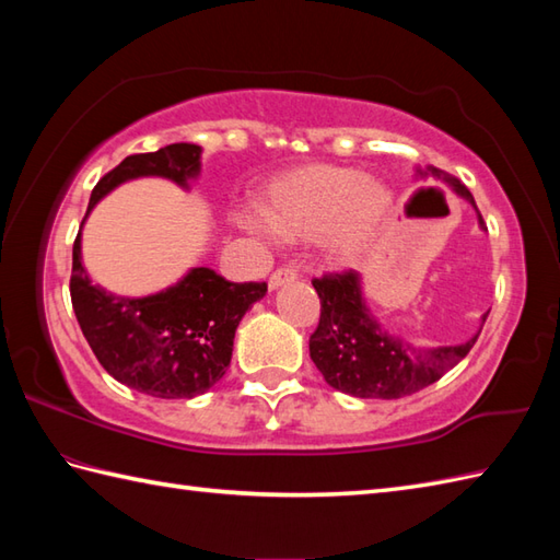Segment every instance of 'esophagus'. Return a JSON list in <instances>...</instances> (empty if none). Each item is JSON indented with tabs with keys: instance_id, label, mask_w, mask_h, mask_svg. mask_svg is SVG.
<instances>
[{
	"instance_id": "obj_1",
	"label": "esophagus",
	"mask_w": 560,
	"mask_h": 560,
	"mask_svg": "<svg viewBox=\"0 0 560 560\" xmlns=\"http://www.w3.org/2000/svg\"><path fill=\"white\" fill-rule=\"evenodd\" d=\"M293 281H299V269L281 267L269 277V291H277L283 287V283H293Z\"/></svg>"
}]
</instances>
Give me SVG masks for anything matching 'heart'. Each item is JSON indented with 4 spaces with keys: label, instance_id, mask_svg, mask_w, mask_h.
<instances>
[{
    "label": "heart",
    "instance_id": "1",
    "mask_svg": "<svg viewBox=\"0 0 560 560\" xmlns=\"http://www.w3.org/2000/svg\"><path fill=\"white\" fill-rule=\"evenodd\" d=\"M389 187L343 165H307L273 180L259 199L267 229L283 241H319L331 261L353 265L392 211ZM247 229L253 219L241 217Z\"/></svg>",
    "mask_w": 560,
    "mask_h": 560
}]
</instances>
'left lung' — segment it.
Listing matches in <instances>:
<instances>
[{
  "instance_id": "left-lung-1",
  "label": "left lung",
  "mask_w": 560,
  "mask_h": 560,
  "mask_svg": "<svg viewBox=\"0 0 560 560\" xmlns=\"http://www.w3.org/2000/svg\"><path fill=\"white\" fill-rule=\"evenodd\" d=\"M416 173L421 177L431 175L450 185L477 209L471 192L455 175L433 168V165H425L423 171L416 168ZM479 225L483 229L481 213ZM313 287L323 311H319V325L311 337V359L317 371L325 375L327 385L361 399H399L438 383L471 351L486 317H481L479 331L464 343L411 347L409 341L389 335L365 305L359 271L327 273L323 279H315Z\"/></svg>"
}]
</instances>
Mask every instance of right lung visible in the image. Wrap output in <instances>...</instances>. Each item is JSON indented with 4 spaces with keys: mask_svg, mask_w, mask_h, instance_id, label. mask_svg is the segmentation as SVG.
Wrapping results in <instances>:
<instances>
[{
    "mask_svg": "<svg viewBox=\"0 0 560 560\" xmlns=\"http://www.w3.org/2000/svg\"><path fill=\"white\" fill-rule=\"evenodd\" d=\"M199 171L201 147L185 141L135 153L93 187L86 217L122 183L165 177L189 189ZM69 291L83 337L117 383L159 399H192L225 375L235 329L249 307L265 299L267 283H231L209 267H192L173 287L144 299L117 295L91 281L81 261L79 231Z\"/></svg>",
    "mask_w": 560,
    "mask_h": 560,
    "instance_id": "add662e5",
    "label": "right lung"
}]
</instances>
